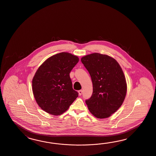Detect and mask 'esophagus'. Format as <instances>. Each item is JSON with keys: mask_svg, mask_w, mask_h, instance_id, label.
<instances>
[{"mask_svg": "<svg viewBox=\"0 0 156 156\" xmlns=\"http://www.w3.org/2000/svg\"><path fill=\"white\" fill-rule=\"evenodd\" d=\"M78 93H79L80 95H81L82 94V90H79V91H78Z\"/></svg>", "mask_w": 156, "mask_h": 156, "instance_id": "1", "label": "esophagus"}]
</instances>
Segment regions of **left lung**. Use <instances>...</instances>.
Returning a JSON list of instances; mask_svg holds the SVG:
<instances>
[{"label": "left lung", "mask_w": 156, "mask_h": 156, "mask_svg": "<svg viewBox=\"0 0 156 156\" xmlns=\"http://www.w3.org/2000/svg\"><path fill=\"white\" fill-rule=\"evenodd\" d=\"M81 62L93 83L92 95L86 100L88 109L97 118H108L121 107L126 94L122 70L115 59L97 52L82 57Z\"/></svg>", "instance_id": "1"}]
</instances>
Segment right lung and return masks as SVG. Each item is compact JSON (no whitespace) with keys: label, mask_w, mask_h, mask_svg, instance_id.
I'll list each match as a JSON object with an SVG mask.
<instances>
[{"label":"right lung","mask_w":156,"mask_h":156,"mask_svg":"<svg viewBox=\"0 0 156 156\" xmlns=\"http://www.w3.org/2000/svg\"><path fill=\"white\" fill-rule=\"evenodd\" d=\"M79 61L69 52L50 57L38 68L32 82L34 96L41 109L54 115L65 112L78 97L70 73Z\"/></svg>","instance_id":"add662e5"}]
</instances>
